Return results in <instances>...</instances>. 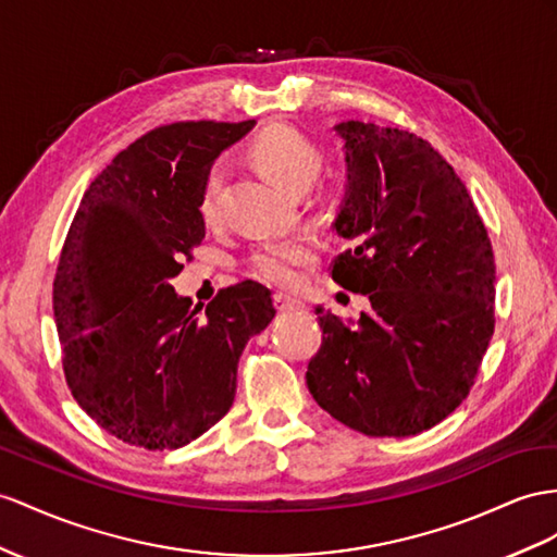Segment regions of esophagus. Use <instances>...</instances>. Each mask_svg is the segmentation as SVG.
Here are the masks:
<instances>
[{"label": "esophagus", "instance_id": "obj_1", "mask_svg": "<svg viewBox=\"0 0 557 557\" xmlns=\"http://www.w3.org/2000/svg\"><path fill=\"white\" fill-rule=\"evenodd\" d=\"M275 308L280 312H294V310H304L306 304L301 301V298H294L287 294H275Z\"/></svg>", "mask_w": 557, "mask_h": 557}]
</instances>
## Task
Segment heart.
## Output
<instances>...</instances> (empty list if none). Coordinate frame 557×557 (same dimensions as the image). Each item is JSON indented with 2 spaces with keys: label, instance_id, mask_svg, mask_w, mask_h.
Wrapping results in <instances>:
<instances>
[{
  "label": "heart",
  "instance_id": "b5f03b06",
  "mask_svg": "<svg viewBox=\"0 0 557 557\" xmlns=\"http://www.w3.org/2000/svg\"><path fill=\"white\" fill-rule=\"evenodd\" d=\"M249 154L253 164L259 166L263 174L277 183L280 188L287 193L301 195L308 190V185L315 181L322 166L320 150L315 143L308 140L301 132L292 129V126L273 124L263 129L259 136L251 140ZM225 169L223 164H211L207 176L202 181V190H199V216L207 223L219 216L221 209V193H223ZM312 253L308 239H284V242H270L253 253V268L263 280L287 287L296 282L298 268H301Z\"/></svg>",
  "mask_w": 557,
  "mask_h": 557
}]
</instances>
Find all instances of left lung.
I'll use <instances>...</instances> for the list:
<instances>
[{
    "instance_id": "1",
    "label": "left lung",
    "mask_w": 557,
    "mask_h": 557,
    "mask_svg": "<svg viewBox=\"0 0 557 557\" xmlns=\"http://www.w3.org/2000/svg\"><path fill=\"white\" fill-rule=\"evenodd\" d=\"M346 195L334 221L350 242L332 277L364 294L358 324L315 308L308 362L315 403L369 437H409L459 407L494 334L492 242L466 185L431 143L348 120Z\"/></svg>"
}]
</instances>
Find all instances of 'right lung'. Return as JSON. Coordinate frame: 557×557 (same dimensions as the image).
Masks as SVG:
<instances>
[{"label":"right lung","instance_id":"obj_1","mask_svg":"<svg viewBox=\"0 0 557 557\" xmlns=\"http://www.w3.org/2000/svg\"><path fill=\"white\" fill-rule=\"evenodd\" d=\"M253 124L157 126L91 181L70 223L53 280L65 381L134 447L178 449L216 425L233 407L242 350L275 318L259 282L219 292L205 315L171 287L205 239L209 166Z\"/></svg>","mask_w":557,"mask_h":557}]
</instances>
